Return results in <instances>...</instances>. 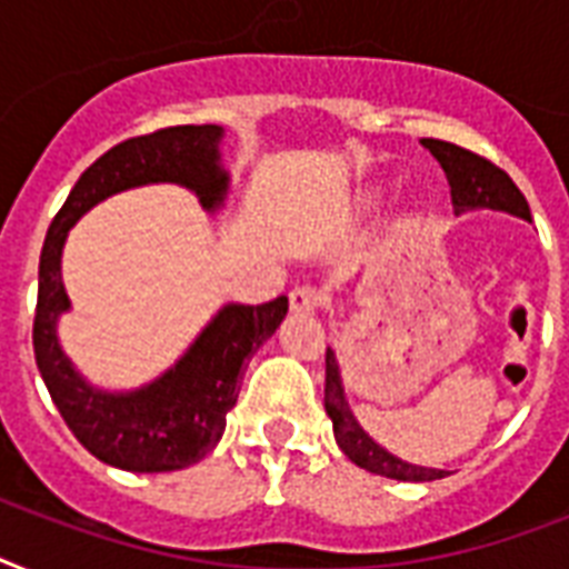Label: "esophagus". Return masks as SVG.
Segmentation results:
<instances>
[{"label": "esophagus", "mask_w": 569, "mask_h": 569, "mask_svg": "<svg viewBox=\"0 0 569 569\" xmlns=\"http://www.w3.org/2000/svg\"><path fill=\"white\" fill-rule=\"evenodd\" d=\"M289 303H292L295 312H316L325 303V295L312 286H295L289 292Z\"/></svg>", "instance_id": "34e87169"}]
</instances>
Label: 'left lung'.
<instances>
[{
	"label": "left lung",
	"mask_w": 569,
	"mask_h": 569,
	"mask_svg": "<svg viewBox=\"0 0 569 569\" xmlns=\"http://www.w3.org/2000/svg\"><path fill=\"white\" fill-rule=\"evenodd\" d=\"M422 147L431 150L433 159L446 171L455 212L463 214L469 209H496V212H508L522 218V221H531L529 203H526L522 191L513 186V180L502 168L487 162L485 156L449 144V141H437V138H422ZM325 410L333 422V437H337L339 449L346 451V458L355 460L360 469H369L375 476L396 478V481H437V478L449 476L446 469L416 467V463H407V460L389 455L360 428L346 401L333 348H328V355H325Z\"/></svg>",
	"instance_id": "obj_1"
}]
</instances>
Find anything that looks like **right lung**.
<instances>
[{"instance_id":"obj_1","label":"right lung","mask_w":569,"mask_h":569,"mask_svg":"<svg viewBox=\"0 0 569 569\" xmlns=\"http://www.w3.org/2000/svg\"><path fill=\"white\" fill-rule=\"evenodd\" d=\"M221 138V127L203 123L159 129L111 147L79 177L49 223L40 250L38 310L31 330L40 378L76 440L93 458L127 472H173L214 449L227 413L239 398L241 369L280 328L289 298L280 295L257 307L227 303L168 372L132 392H106L76 372L58 346V316L70 310L61 283V250L70 227L91 206L147 182L186 186L200 197L203 209L214 212L230 182L218 153Z\"/></svg>"}]
</instances>
